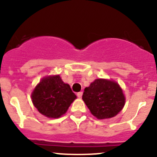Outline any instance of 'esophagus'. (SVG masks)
I'll return each mask as SVG.
<instances>
[{
  "label": "esophagus",
  "mask_w": 157,
  "mask_h": 157,
  "mask_svg": "<svg viewBox=\"0 0 157 157\" xmlns=\"http://www.w3.org/2000/svg\"><path fill=\"white\" fill-rule=\"evenodd\" d=\"M82 92H80L77 93V97H78L79 98H82Z\"/></svg>",
  "instance_id": "34e87169"
}]
</instances>
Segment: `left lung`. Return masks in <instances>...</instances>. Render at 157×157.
Returning a JSON list of instances; mask_svg holds the SVG:
<instances>
[{
  "mask_svg": "<svg viewBox=\"0 0 157 157\" xmlns=\"http://www.w3.org/2000/svg\"><path fill=\"white\" fill-rule=\"evenodd\" d=\"M82 98L98 119L115 116L125 104V97L120 86L106 79H96L89 87L85 88Z\"/></svg>",
  "mask_w": 157,
  "mask_h": 157,
  "instance_id": "obj_1",
  "label": "left lung"
}]
</instances>
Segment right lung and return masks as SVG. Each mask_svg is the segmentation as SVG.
Here are the masks:
<instances>
[{
  "label": "right lung",
  "mask_w": 157,
  "mask_h": 157,
  "mask_svg": "<svg viewBox=\"0 0 157 157\" xmlns=\"http://www.w3.org/2000/svg\"><path fill=\"white\" fill-rule=\"evenodd\" d=\"M31 98L41 114L57 118L66 113L77 96L59 75H53L42 78L33 91Z\"/></svg>",
  "instance_id": "right-lung-1"
}]
</instances>
